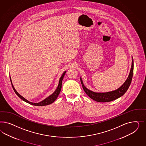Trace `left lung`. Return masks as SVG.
Segmentation results:
<instances>
[{
	"label": "left lung",
	"mask_w": 146,
	"mask_h": 146,
	"mask_svg": "<svg viewBox=\"0 0 146 146\" xmlns=\"http://www.w3.org/2000/svg\"><path fill=\"white\" fill-rule=\"evenodd\" d=\"M133 62H133V59L132 57V66H131L130 72L127 79L125 81L124 84H123L120 87L113 91L106 92V93L94 92L92 90H89L87 88L84 86L82 79L81 78H80L81 82L85 93H86V94L90 98H91L92 99H93V100L98 102H111L122 96L127 90L132 81L133 74V67H134Z\"/></svg>",
	"instance_id": "left-lung-1"
}]
</instances>
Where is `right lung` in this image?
<instances>
[{"instance_id":"obj_1","label":"right lung","mask_w":146,"mask_h":146,"mask_svg":"<svg viewBox=\"0 0 146 146\" xmlns=\"http://www.w3.org/2000/svg\"><path fill=\"white\" fill-rule=\"evenodd\" d=\"M66 71H65L62 75V76L60 77V79H59V84L58 85L57 88L56 89V90L54 91V93H52V94H51L50 96H49V97L46 98L45 99H44V100H43L42 101L39 102V103H33V102H29L28 101V100H27L26 98H25L24 97H22L21 95H20L19 93L17 92V90H15V89L14 88V87L13 85L12 84V80L11 79V77H10V80H11V84H12V87L14 91V92L15 93V94L18 95L19 97H20L21 100H22L23 101L27 102L31 105H33V106H47V105H49L51 103H52L53 102H54V101L57 99L59 93L60 92V90H61V89H62V79L64 78V76L65 74Z\"/></svg>"}]
</instances>
